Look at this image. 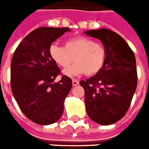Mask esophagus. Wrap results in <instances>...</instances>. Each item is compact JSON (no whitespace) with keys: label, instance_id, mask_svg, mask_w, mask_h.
Listing matches in <instances>:
<instances>
[{"label":"esophagus","instance_id":"obj_1","mask_svg":"<svg viewBox=\"0 0 149 149\" xmlns=\"http://www.w3.org/2000/svg\"><path fill=\"white\" fill-rule=\"evenodd\" d=\"M77 84H79V80H76V79H73V80H72V85L76 86L77 85Z\"/></svg>","mask_w":149,"mask_h":149}]
</instances>
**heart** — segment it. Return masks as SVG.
Instances as JSON below:
<instances>
[{"label": "heart", "instance_id": "heart-1", "mask_svg": "<svg viewBox=\"0 0 149 149\" xmlns=\"http://www.w3.org/2000/svg\"><path fill=\"white\" fill-rule=\"evenodd\" d=\"M106 48L102 43L85 37H76L65 41V47L53 45L50 55L58 65L65 69L69 77L86 73L88 76L96 74L103 66L106 59Z\"/></svg>", "mask_w": 149, "mask_h": 149}]
</instances>
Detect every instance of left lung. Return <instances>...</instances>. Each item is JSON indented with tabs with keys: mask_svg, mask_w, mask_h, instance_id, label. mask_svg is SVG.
<instances>
[{
	"mask_svg": "<svg viewBox=\"0 0 149 149\" xmlns=\"http://www.w3.org/2000/svg\"><path fill=\"white\" fill-rule=\"evenodd\" d=\"M85 34L100 39L107 52L102 69L80 82L84 89L86 111L92 121L111 125L125 116L136 91L135 55L127 42L111 30H91Z\"/></svg>",
	"mask_w": 149,
	"mask_h": 149,
	"instance_id": "left-lung-1",
	"label": "left lung"
}]
</instances>
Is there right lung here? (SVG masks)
I'll return each mask as SVG.
<instances>
[{
    "mask_svg": "<svg viewBox=\"0 0 149 149\" xmlns=\"http://www.w3.org/2000/svg\"><path fill=\"white\" fill-rule=\"evenodd\" d=\"M68 27H42L34 30L23 39L11 61V88L19 108L27 118L39 125H49L60 118L64 101L72 83L64 75L50 55L51 44Z\"/></svg>",
    "mask_w": 149,
    "mask_h": 149,
    "instance_id": "obj_1",
    "label": "right lung"
}]
</instances>
